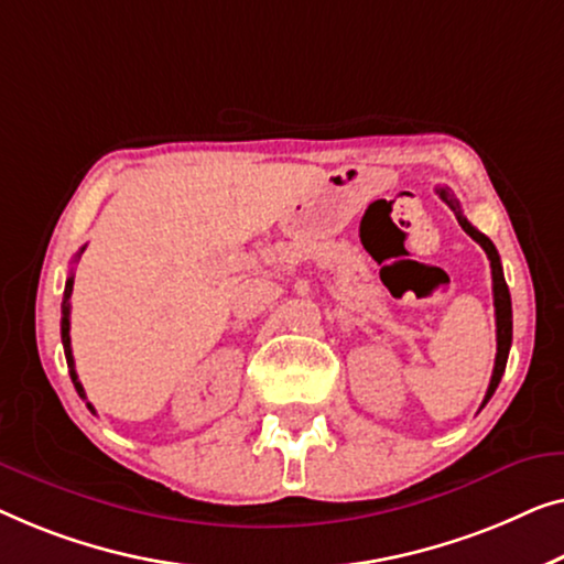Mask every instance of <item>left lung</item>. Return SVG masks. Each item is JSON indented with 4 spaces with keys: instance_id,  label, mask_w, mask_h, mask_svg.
<instances>
[{
    "instance_id": "8db88e82",
    "label": "left lung",
    "mask_w": 564,
    "mask_h": 564,
    "mask_svg": "<svg viewBox=\"0 0 564 564\" xmlns=\"http://www.w3.org/2000/svg\"><path fill=\"white\" fill-rule=\"evenodd\" d=\"M437 194L442 196L444 202L449 204V209L455 212V217L459 221V227L465 229L467 235L473 237L475 242L480 245L482 250H486V256L490 260V273H494V306H496V343H498V352H496V365H494V376H490V386H488V393L486 399H482V406L490 401V395L496 393L498 383H501V376L506 370V360H509V350H511V335H513V322H511V293H509V285H506L503 279V268H501V258H498V250L496 245L488 240L486 235L478 232L470 221L465 219L463 209H459V202L452 196L447 188H437Z\"/></svg>"
}]
</instances>
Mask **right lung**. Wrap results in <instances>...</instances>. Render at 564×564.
<instances>
[{
  "mask_svg": "<svg viewBox=\"0 0 564 564\" xmlns=\"http://www.w3.org/2000/svg\"><path fill=\"white\" fill-rule=\"evenodd\" d=\"M82 252H84V248L78 250V256H82ZM78 256H76V258H78ZM70 291H74V275H68L66 291H63V304H61V314H63V316H61V339H63V352H66V362H68L70 380H74L78 395H82V399H86L84 386L78 383V376H76V368H74V355H70V335H68V329H70V322H68V316H70ZM86 406H89L91 414H94L91 403H86Z\"/></svg>",
  "mask_w": 564,
  "mask_h": 564,
  "instance_id": "right-lung-1",
  "label": "right lung"
}]
</instances>
